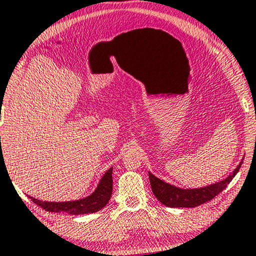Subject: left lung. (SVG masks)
Wrapping results in <instances>:
<instances>
[{
    "instance_id": "1",
    "label": "left lung",
    "mask_w": 256,
    "mask_h": 256,
    "mask_svg": "<svg viewBox=\"0 0 256 256\" xmlns=\"http://www.w3.org/2000/svg\"><path fill=\"white\" fill-rule=\"evenodd\" d=\"M244 159H241L240 164L236 166V168L232 172H230L228 178L222 180V181L212 183L210 186H202V188L195 189H182L178 186L162 181L158 178L156 175L148 172L150 186L152 192L156 200L162 203L166 206L169 208H195L198 205L206 203L218 195L219 192H222L230 182L232 181L233 178L239 172V169L242 164Z\"/></svg>"
}]
</instances>
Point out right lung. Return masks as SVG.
Returning <instances> with one entry per match:
<instances>
[{
	"mask_svg": "<svg viewBox=\"0 0 256 256\" xmlns=\"http://www.w3.org/2000/svg\"><path fill=\"white\" fill-rule=\"evenodd\" d=\"M1 138V136H0ZM112 195V167L104 172L96 189L84 198L68 202H42L32 196L31 200L48 212H66L68 214H94L100 211L109 203Z\"/></svg>",
	"mask_w": 256,
	"mask_h": 256,
	"instance_id": "right-lung-1",
	"label": "right lung"
}]
</instances>
